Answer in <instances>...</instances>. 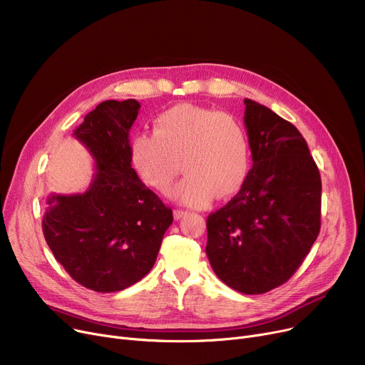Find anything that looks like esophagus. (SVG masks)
<instances>
[{
  "instance_id": "esophagus-1",
  "label": "esophagus",
  "mask_w": 365,
  "mask_h": 365,
  "mask_svg": "<svg viewBox=\"0 0 365 365\" xmlns=\"http://www.w3.org/2000/svg\"><path fill=\"white\" fill-rule=\"evenodd\" d=\"M187 215V212H185V210H180V208H176L175 212H173V216H175V220H179L182 217H185Z\"/></svg>"
}]
</instances>
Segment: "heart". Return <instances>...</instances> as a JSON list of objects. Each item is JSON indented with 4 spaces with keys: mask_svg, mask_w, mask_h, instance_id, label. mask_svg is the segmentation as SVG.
Returning <instances> with one entry per match:
<instances>
[{
    "mask_svg": "<svg viewBox=\"0 0 365 365\" xmlns=\"http://www.w3.org/2000/svg\"><path fill=\"white\" fill-rule=\"evenodd\" d=\"M130 164L150 189L167 194L179 164L185 179L173 190L178 202L202 208L213 197L227 198L244 183L252 161L244 124L229 113L195 105L173 106L153 120L152 133H136Z\"/></svg>",
    "mask_w": 365,
    "mask_h": 365,
    "instance_id": "1",
    "label": "heart"
}]
</instances>
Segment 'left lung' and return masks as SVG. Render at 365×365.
Masks as SVG:
<instances>
[{"label":"left lung","instance_id":"1","mask_svg":"<svg viewBox=\"0 0 365 365\" xmlns=\"http://www.w3.org/2000/svg\"><path fill=\"white\" fill-rule=\"evenodd\" d=\"M253 167L240 192L207 217L205 253L215 274L244 294L287 282L321 227V176L300 131L245 99Z\"/></svg>","mask_w":365,"mask_h":365}]
</instances>
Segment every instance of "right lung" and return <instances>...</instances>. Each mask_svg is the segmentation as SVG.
<instances>
[{
    "mask_svg": "<svg viewBox=\"0 0 365 365\" xmlns=\"http://www.w3.org/2000/svg\"><path fill=\"white\" fill-rule=\"evenodd\" d=\"M140 103L106 101L88 112L72 136L94 160L84 194L50 195L43 234L56 260L78 284L99 293L140 281L157 260L173 223L171 208L134 173L130 128Z\"/></svg>",
    "mask_w": 365,
    "mask_h": 365,
    "instance_id": "add662e5",
    "label": "right lung"
}]
</instances>
